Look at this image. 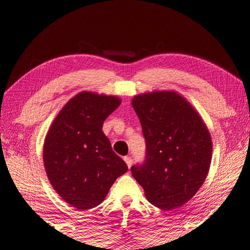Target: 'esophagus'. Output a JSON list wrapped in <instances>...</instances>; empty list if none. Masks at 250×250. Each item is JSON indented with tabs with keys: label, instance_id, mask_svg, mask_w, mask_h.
<instances>
[{
	"label": "esophagus",
	"instance_id": "1",
	"mask_svg": "<svg viewBox=\"0 0 250 250\" xmlns=\"http://www.w3.org/2000/svg\"><path fill=\"white\" fill-rule=\"evenodd\" d=\"M125 164H126V166H128L129 168L131 167V166H132V162H133V160H132V158H131V157H129V156L125 157Z\"/></svg>",
	"mask_w": 250,
	"mask_h": 250
}]
</instances>
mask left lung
<instances>
[{"label": "left lung", "mask_w": 250, "mask_h": 250, "mask_svg": "<svg viewBox=\"0 0 250 250\" xmlns=\"http://www.w3.org/2000/svg\"><path fill=\"white\" fill-rule=\"evenodd\" d=\"M146 140V158L131 167L149 203L164 210L185 205L208 175L212 156L207 126L189 102L172 91L132 99Z\"/></svg>", "instance_id": "left-lung-1"}]
</instances>
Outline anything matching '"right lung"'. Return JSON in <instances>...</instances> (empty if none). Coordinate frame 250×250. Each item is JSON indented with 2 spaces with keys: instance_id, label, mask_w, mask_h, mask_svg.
<instances>
[{
  "instance_id": "add662e5",
  "label": "right lung",
  "mask_w": 250,
  "mask_h": 250,
  "mask_svg": "<svg viewBox=\"0 0 250 250\" xmlns=\"http://www.w3.org/2000/svg\"><path fill=\"white\" fill-rule=\"evenodd\" d=\"M120 102L117 97L80 92L63 106L45 137L47 178L62 199L80 210L100 205L128 170L102 131Z\"/></svg>"
}]
</instances>
